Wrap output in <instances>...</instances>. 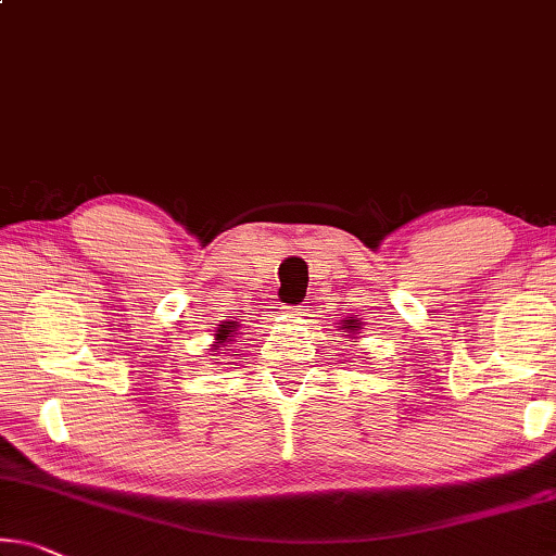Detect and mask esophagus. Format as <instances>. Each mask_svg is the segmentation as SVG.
Segmentation results:
<instances>
[{
    "label": "esophagus",
    "instance_id": "esophagus-1",
    "mask_svg": "<svg viewBox=\"0 0 556 556\" xmlns=\"http://www.w3.org/2000/svg\"><path fill=\"white\" fill-rule=\"evenodd\" d=\"M287 312L294 314V316H302L306 309H304V306H287Z\"/></svg>",
    "mask_w": 556,
    "mask_h": 556
}]
</instances>
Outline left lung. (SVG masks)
Returning a JSON list of instances; mask_svg holds the SVG:
<instances>
[{
  "instance_id": "1",
  "label": "left lung",
  "mask_w": 556,
  "mask_h": 556,
  "mask_svg": "<svg viewBox=\"0 0 556 556\" xmlns=\"http://www.w3.org/2000/svg\"><path fill=\"white\" fill-rule=\"evenodd\" d=\"M346 329H349V326H346Z\"/></svg>"
}]
</instances>
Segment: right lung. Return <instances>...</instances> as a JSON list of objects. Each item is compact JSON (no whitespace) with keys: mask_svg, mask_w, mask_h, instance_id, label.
<instances>
[{"mask_svg":"<svg viewBox=\"0 0 556 556\" xmlns=\"http://www.w3.org/2000/svg\"><path fill=\"white\" fill-rule=\"evenodd\" d=\"M237 329V321H225V324H219L217 326V343H225V341H232V339H227L230 337V331H235Z\"/></svg>","mask_w":556,"mask_h":556,"instance_id":"add662e5","label":"right lung"}]
</instances>
